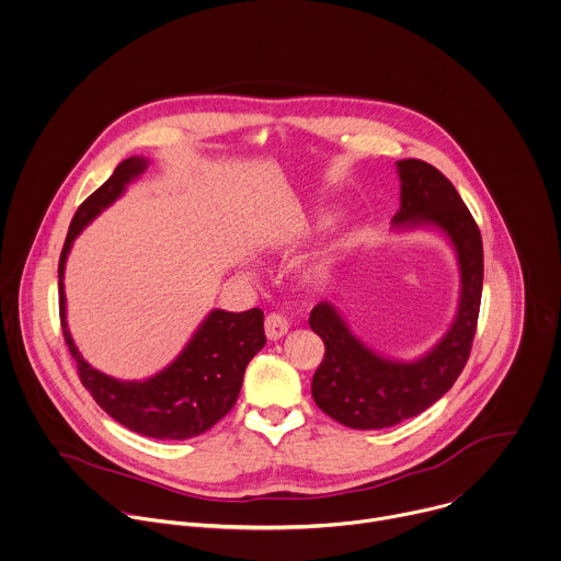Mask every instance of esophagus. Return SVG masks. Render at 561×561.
<instances>
[{"mask_svg": "<svg viewBox=\"0 0 561 561\" xmlns=\"http://www.w3.org/2000/svg\"><path fill=\"white\" fill-rule=\"evenodd\" d=\"M287 333H289L287 318H283L280 313H270L265 318V335H267V340L276 342V340H283Z\"/></svg>", "mask_w": 561, "mask_h": 561, "instance_id": "obj_1", "label": "esophagus"}]
</instances>
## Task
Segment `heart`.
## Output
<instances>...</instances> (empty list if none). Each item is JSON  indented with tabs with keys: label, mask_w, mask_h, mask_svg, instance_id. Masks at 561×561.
I'll return each mask as SVG.
<instances>
[{
	"label": "heart",
	"mask_w": 561,
	"mask_h": 561,
	"mask_svg": "<svg viewBox=\"0 0 561 561\" xmlns=\"http://www.w3.org/2000/svg\"><path fill=\"white\" fill-rule=\"evenodd\" d=\"M331 224V215H320V219H316V226H329ZM329 270H331V259H320V261H316L309 270H307V278H311V280H320V278H327V274H329Z\"/></svg>",
	"instance_id": "1"
}]
</instances>
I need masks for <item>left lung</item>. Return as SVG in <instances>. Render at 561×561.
Masks as SVG:
<instances>
[{"mask_svg":"<svg viewBox=\"0 0 561 561\" xmlns=\"http://www.w3.org/2000/svg\"><path fill=\"white\" fill-rule=\"evenodd\" d=\"M396 172L400 208L391 228L444 232L459 265V302L442 340L411 362L385 357L366 346L333 302L313 307L309 327L327 348L313 374V400L327 415L359 431L387 428L415 417L453 387L468 362L481 307L483 241L461 195L424 161H398Z\"/></svg>","mask_w":561,"mask_h":561,"instance_id":"left-lung-1","label":"left lung"}]
</instances>
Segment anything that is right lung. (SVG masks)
<instances>
[{
	"mask_svg": "<svg viewBox=\"0 0 561 561\" xmlns=\"http://www.w3.org/2000/svg\"><path fill=\"white\" fill-rule=\"evenodd\" d=\"M146 157H130L76 210L58 263L60 324L82 385L95 402L126 428L154 439H188L208 431L237 402L250 359L265 346L263 311L241 313L213 309L191 335L181 355L161 373L144 380H119L84 362L67 327L65 263L76 237L137 181Z\"/></svg>",
	"mask_w": 561,
	"mask_h": 561,
	"instance_id": "add662e5",
	"label": "right lung"
}]
</instances>
